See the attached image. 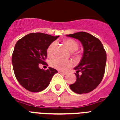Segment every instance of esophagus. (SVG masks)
<instances>
[{"instance_id": "obj_1", "label": "esophagus", "mask_w": 120, "mask_h": 120, "mask_svg": "<svg viewBox=\"0 0 120 120\" xmlns=\"http://www.w3.org/2000/svg\"><path fill=\"white\" fill-rule=\"evenodd\" d=\"M58 72H59L60 73H61V74H62V75H65L66 74H67V73H65V72H63V71H59Z\"/></svg>"}]
</instances>
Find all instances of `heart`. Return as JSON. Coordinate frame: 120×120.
<instances>
[{"label":"heart","mask_w":120,"mask_h":120,"mask_svg":"<svg viewBox=\"0 0 120 120\" xmlns=\"http://www.w3.org/2000/svg\"><path fill=\"white\" fill-rule=\"evenodd\" d=\"M64 43L71 52H74V51L77 50L79 48V44L77 43V41H75L73 39H70V38L66 39L64 40ZM55 46H56L55 41H53L50 44L49 47L47 48V50L48 55L49 56L52 55L53 52H54ZM50 64L52 67L54 68L55 69H57L60 71H65L68 68L70 67L72 65V62L71 61H68V60H64L56 57V58H53L50 61Z\"/></svg>","instance_id":"1"}]
</instances>
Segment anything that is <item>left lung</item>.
<instances>
[{
	"mask_svg": "<svg viewBox=\"0 0 120 120\" xmlns=\"http://www.w3.org/2000/svg\"><path fill=\"white\" fill-rule=\"evenodd\" d=\"M82 43L83 53L81 61L74 68L77 80L70 85V89L78 94L89 93L98 86L104 76L106 53L98 38L88 33L81 32L66 35ZM80 71L81 75L78 73Z\"/></svg>",
	"mask_w": 120,
	"mask_h": 120,
	"instance_id": "1",
	"label": "left lung"
}]
</instances>
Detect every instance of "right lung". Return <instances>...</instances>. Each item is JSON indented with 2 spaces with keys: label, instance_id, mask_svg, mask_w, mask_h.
Wrapping results in <instances>:
<instances>
[{
  "label": "right lung",
  "instance_id": "obj_1",
  "mask_svg": "<svg viewBox=\"0 0 120 120\" xmlns=\"http://www.w3.org/2000/svg\"><path fill=\"white\" fill-rule=\"evenodd\" d=\"M59 36L43 33H32L18 40L14 47L12 63L19 83L31 92L43 91L50 84L53 76L58 73L51 67L44 70L39 64L46 65L47 48Z\"/></svg>",
  "mask_w": 120,
  "mask_h": 120
}]
</instances>
